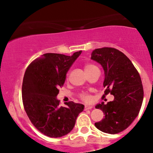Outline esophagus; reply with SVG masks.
I'll use <instances>...</instances> for the list:
<instances>
[{"label": "esophagus", "instance_id": "esophagus-1", "mask_svg": "<svg viewBox=\"0 0 153 153\" xmlns=\"http://www.w3.org/2000/svg\"><path fill=\"white\" fill-rule=\"evenodd\" d=\"M93 108V106H91V105H85L84 106V109L85 110H88V109H92Z\"/></svg>", "mask_w": 153, "mask_h": 153}]
</instances>
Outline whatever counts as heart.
<instances>
[{
    "mask_svg": "<svg viewBox=\"0 0 153 153\" xmlns=\"http://www.w3.org/2000/svg\"><path fill=\"white\" fill-rule=\"evenodd\" d=\"M94 67H95V66L90 65V64H87V65H86L85 67H84V70H85V72H86V71L89 70V69H92V68H94ZM81 98L85 101H89V100H90V97H89V95H87V94H86V93L81 94Z\"/></svg>",
    "mask_w": 153,
    "mask_h": 153,
    "instance_id": "obj_1",
    "label": "heart"
}]
</instances>
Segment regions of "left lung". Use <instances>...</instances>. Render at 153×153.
I'll use <instances>...</instances> for the list:
<instances>
[{"label": "left lung", "mask_w": 153, "mask_h": 153, "mask_svg": "<svg viewBox=\"0 0 153 153\" xmlns=\"http://www.w3.org/2000/svg\"><path fill=\"white\" fill-rule=\"evenodd\" d=\"M91 59L100 64L104 71V97L108 93L114 100L95 106L105 117L95 126L106 133L117 134L126 129L138 116L143 99L141 77L130 60L115 48L95 49Z\"/></svg>", "instance_id": "8db88e82"}]
</instances>
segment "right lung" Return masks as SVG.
<instances>
[{"label": "right lung", "mask_w": 153, "mask_h": 153, "mask_svg": "<svg viewBox=\"0 0 153 153\" xmlns=\"http://www.w3.org/2000/svg\"><path fill=\"white\" fill-rule=\"evenodd\" d=\"M82 51L72 56L46 53L32 61L23 80L24 109L32 124L50 138H60L73 129L84 105L72 101L59 106L58 88L65 82L67 72Z\"/></svg>", "instance_id": "1"}]
</instances>
